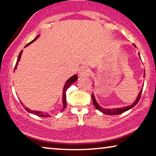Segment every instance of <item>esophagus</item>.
<instances>
[{
    "label": "esophagus",
    "instance_id": "obj_1",
    "mask_svg": "<svg viewBox=\"0 0 156 156\" xmlns=\"http://www.w3.org/2000/svg\"><path fill=\"white\" fill-rule=\"evenodd\" d=\"M90 73V69L87 66H82L79 71V75L81 76H87Z\"/></svg>",
    "mask_w": 156,
    "mask_h": 156
}]
</instances>
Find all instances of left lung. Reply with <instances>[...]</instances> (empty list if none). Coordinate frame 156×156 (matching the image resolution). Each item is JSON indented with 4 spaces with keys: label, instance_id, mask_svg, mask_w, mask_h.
<instances>
[{
    "label": "left lung",
    "instance_id": "obj_1",
    "mask_svg": "<svg viewBox=\"0 0 156 156\" xmlns=\"http://www.w3.org/2000/svg\"><path fill=\"white\" fill-rule=\"evenodd\" d=\"M134 46H135V45H134ZM135 47H136V46H135ZM139 55L140 56L139 53ZM144 76L145 77V72H144ZM141 92H142V89L140 90V92H139L138 96H137V98H136V101L134 102L133 104H132V105H130V106H126V107H123V108H112V109H111V108H104L101 107V106L98 104V103H97L96 99H95V97H94V94H93V93L92 94V99L93 104H94L95 108H96L97 110H99V111H101V112H102L103 113H105V114H107V115H118V114H120V113H122L125 112V111L129 110V109H131L132 108H133L134 106L138 103L139 99H140Z\"/></svg>",
    "mask_w": 156,
    "mask_h": 156
}]
</instances>
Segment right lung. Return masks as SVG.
I'll return each mask as SVG.
<instances>
[{
    "label": "right lung",
    "instance_id": "right-lung-1",
    "mask_svg": "<svg viewBox=\"0 0 156 156\" xmlns=\"http://www.w3.org/2000/svg\"><path fill=\"white\" fill-rule=\"evenodd\" d=\"M39 37V35L38 36H37L36 38H35L33 41H31L30 42V43H29L27 44V45L25 46V47H27V46H28L29 45H30V44L31 43H33V42H34L36 40L37 38H38ZM22 50L20 52V55H19V56H18V58H17V62H16V65H15V69H17V65H18V62H19V61H20V58H21V55H22ZM77 79H78V76L77 75H74V76H71V77L68 80L66 81V83H65V85H64V90H63V94H62V103H63V109H62V111H64V109H65V108H66V90H68V88L70 87V86L73 84V83L75 82V81H76L77 80ZM21 104H22V102H21ZM24 108L26 109V111H28V112L29 113H33V114H34V115H38V116H40V117H50V114H48V113H45V112H42V111H32V110H31V109H29V108H27V107H24Z\"/></svg>",
    "mask_w": 156,
    "mask_h": 156
}]
</instances>
